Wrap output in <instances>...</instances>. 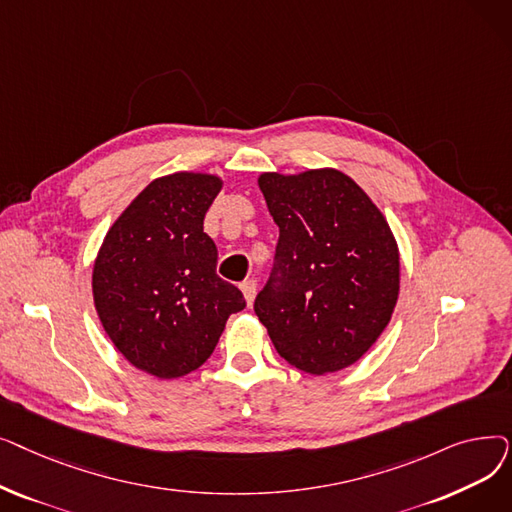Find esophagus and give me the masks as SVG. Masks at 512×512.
<instances>
[{"label": "esophagus", "mask_w": 512, "mask_h": 512, "mask_svg": "<svg viewBox=\"0 0 512 512\" xmlns=\"http://www.w3.org/2000/svg\"><path fill=\"white\" fill-rule=\"evenodd\" d=\"M240 290H242V294H245L247 305L251 307L253 301H255V294H257V282L255 280H245L240 284Z\"/></svg>", "instance_id": "esophagus-1"}]
</instances>
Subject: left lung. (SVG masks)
Here are the masks:
<instances>
[{
  "instance_id": "1",
  "label": "left lung",
  "mask_w": 512,
  "mask_h": 512,
  "mask_svg": "<svg viewBox=\"0 0 512 512\" xmlns=\"http://www.w3.org/2000/svg\"><path fill=\"white\" fill-rule=\"evenodd\" d=\"M280 228L255 313L278 355L313 375L359 361L392 317L400 263L382 211L338 170L261 174Z\"/></svg>"
}]
</instances>
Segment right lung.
Wrapping results in <instances>:
<instances>
[{
    "instance_id": "obj_1",
    "label": "right lung",
    "mask_w": 512,
    "mask_h": 512,
    "mask_svg": "<svg viewBox=\"0 0 512 512\" xmlns=\"http://www.w3.org/2000/svg\"><path fill=\"white\" fill-rule=\"evenodd\" d=\"M222 180L178 172L153 180L107 232L93 267L101 324L118 351L155 378L201 367L226 319L247 307L215 274L218 249L203 232Z\"/></svg>"
}]
</instances>
